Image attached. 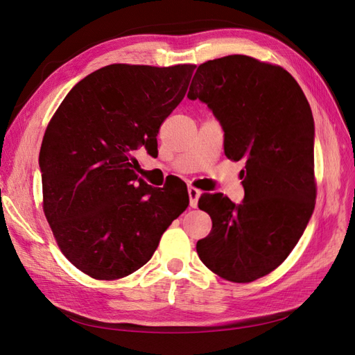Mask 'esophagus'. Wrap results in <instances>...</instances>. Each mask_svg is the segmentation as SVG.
<instances>
[{"label": "esophagus", "mask_w": 355, "mask_h": 355, "mask_svg": "<svg viewBox=\"0 0 355 355\" xmlns=\"http://www.w3.org/2000/svg\"><path fill=\"white\" fill-rule=\"evenodd\" d=\"M187 192H189V199H190V207L195 208V207L198 205V199H199V196H201V190L196 189V187H193V186H189Z\"/></svg>", "instance_id": "34e87169"}]
</instances>
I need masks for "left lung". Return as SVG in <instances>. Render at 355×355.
Returning <instances> with one entry per match:
<instances>
[{"label":"left lung","mask_w":355,"mask_h":355,"mask_svg":"<svg viewBox=\"0 0 355 355\" xmlns=\"http://www.w3.org/2000/svg\"><path fill=\"white\" fill-rule=\"evenodd\" d=\"M187 97L207 103L220 121L225 156L246 160L240 205L222 193L199 198L213 228L196 252L217 276L248 284L288 258L313 213L311 106L284 67L248 55L204 62Z\"/></svg>","instance_id":"8db88e82"}]
</instances>
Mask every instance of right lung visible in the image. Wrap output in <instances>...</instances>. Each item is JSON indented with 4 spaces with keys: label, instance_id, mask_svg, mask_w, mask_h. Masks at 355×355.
Here are the masks:
<instances>
[{
    "label": "right lung",
    "instance_id": "1",
    "mask_svg": "<svg viewBox=\"0 0 355 355\" xmlns=\"http://www.w3.org/2000/svg\"><path fill=\"white\" fill-rule=\"evenodd\" d=\"M195 67L105 66L79 80L51 118L39 159L43 211L62 255L89 277L139 270L187 208V189L151 187L133 154L157 148Z\"/></svg>",
    "mask_w": 355,
    "mask_h": 355
}]
</instances>
